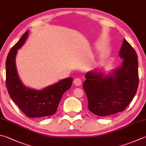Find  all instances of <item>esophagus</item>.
<instances>
[{
    "label": "esophagus",
    "instance_id": "34e87169",
    "mask_svg": "<svg viewBox=\"0 0 146 146\" xmlns=\"http://www.w3.org/2000/svg\"><path fill=\"white\" fill-rule=\"evenodd\" d=\"M73 83L76 86H80L82 85V80L80 78H76L73 80Z\"/></svg>",
    "mask_w": 146,
    "mask_h": 146
}]
</instances>
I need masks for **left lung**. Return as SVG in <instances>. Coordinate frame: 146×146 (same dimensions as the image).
<instances>
[{"label":"left lung","mask_w":146,"mask_h":146,"mask_svg":"<svg viewBox=\"0 0 146 146\" xmlns=\"http://www.w3.org/2000/svg\"><path fill=\"white\" fill-rule=\"evenodd\" d=\"M123 59L121 67L112 75L89 71L83 84L88 99V109L94 115L106 116L125 110L136 94L139 85L137 55L124 39L119 51Z\"/></svg>","instance_id":"obj_1"}]
</instances>
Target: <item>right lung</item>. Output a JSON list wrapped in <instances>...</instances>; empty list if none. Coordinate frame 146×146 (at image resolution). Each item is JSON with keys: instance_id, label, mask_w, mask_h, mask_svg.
Instances as JSON below:
<instances>
[{"instance_id": "obj_1", "label": "right lung", "mask_w": 146, "mask_h": 146, "mask_svg": "<svg viewBox=\"0 0 146 146\" xmlns=\"http://www.w3.org/2000/svg\"><path fill=\"white\" fill-rule=\"evenodd\" d=\"M28 31L11 48L6 61L5 84L11 98L25 115L30 118H42L53 115L58 110L62 95L71 87L72 78H68L43 90H36L24 86L20 81L15 65L17 50L25 43Z\"/></svg>"}]
</instances>
